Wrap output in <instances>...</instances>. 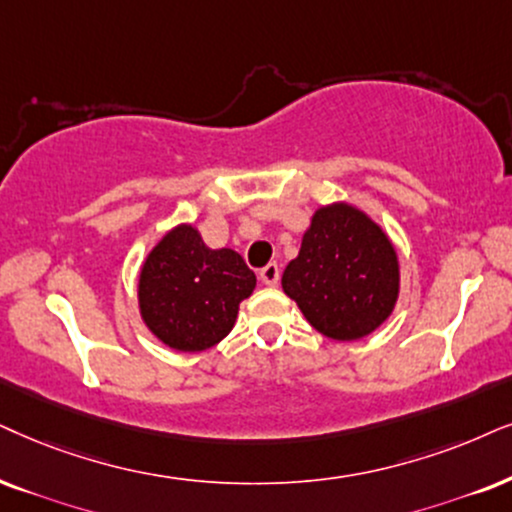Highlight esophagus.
<instances>
[{
  "label": "esophagus",
  "instance_id": "1",
  "mask_svg": "<svg viewBox=\"0 0 512 512\" xmlns=\"http://www.w3.org/2000/svg\"><path fill=\"white\" fill-rule=\"evenodd\" d=\"M278 278H281V269H278L276 262H271L264 269H260V281L264 286H276Z\"/></svg>",
  "mask_w": 512,
  "mask_h": 512
}]
</instances>
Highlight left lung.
Segmentation results:
<instances>
[{
  "instance_id": "1",
  "label": "left lung",
  "mask_w": 512,
  "mask_h": 512,
  "mask_svg": "<svg viewBox=\"0 0 512 512\" xmlns=\"http://www.w3.org/2000/svg\"><path fill=\"white\" fill-rule=\"evenodd\" d=\"M281 286L321 335L361 340L397 307L399 257L383 226L357 205L335 200L314 210Z\"/></svg>"
}]
</instances>
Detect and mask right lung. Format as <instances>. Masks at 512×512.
Returning <instances> with one entry per match:
<instances>
[{"label":"right lung","mask_w":512,"mask_h":512,"mask_svg":"<svg viewBox=\"0 0 512 512\" xmlns=\"http://www.w3.org/2000/svg\"><path fill=\"white\" fill-rule=\"evenodd\" d=\"M257 278L231 248L212 250L193 224H177L148 252L139 271V314L163 345L203 352L234 328Z\"/></svg>","instance_id":"add662e5"}]
</instances>
